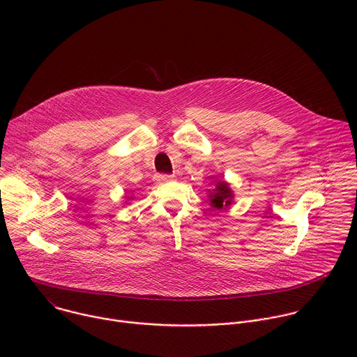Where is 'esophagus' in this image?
<instances>
[{
    "label": "esophagus",
    "instance_id": "34e87169",
    "mask_svg": "<svg viewBox=\"0 0 357 357\" xmlns=\"http://www.w3.org/2000/svg\"><path fill=\"white\" fill-rule=\"evenodd\" d=\"M175 176L174 175H167V174H161V175H157V182L158 183H167L169 181H172Z\"/></svg>",
    "mask_w": 357,
    "mask_h": 357
}]
</instances>
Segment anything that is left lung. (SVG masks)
<instances>
[{
    "instance_id": "1",
    "label": "left lung",
    "mask_w": 357,
    "mask_h": 357,
    "mask_svg": "<svg viewBox=\"0 0 357 357\" xmlns=\"http://www.w3.org/2000/svg\"><path fill=\"white\" fill-rule=\"evenodd\" d=\"M231 190L229 188V185L226 182H219L216 185V189H215V193H211V203L212 206L216 208V209H222L223 205L227 206L231 203Z\"/></svg>"
}]
</instances>
